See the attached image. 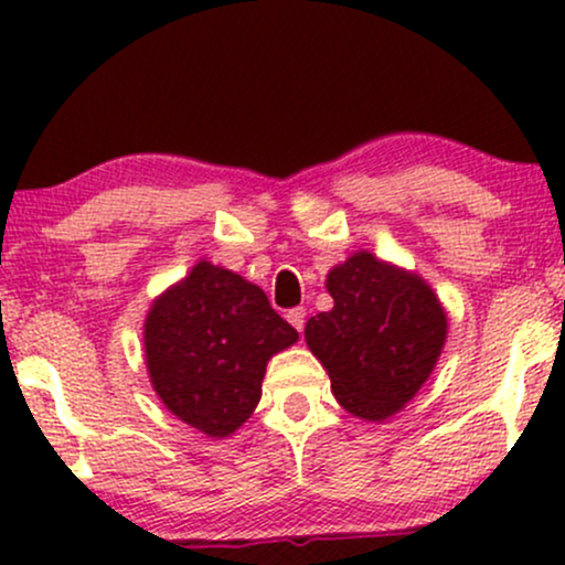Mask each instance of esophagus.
Masks as SVG:
<instances>
[{
    "instance_id": "esophagus-1",
    "label": "esophagus",
    "mask_w": 565,
    "mask_h": 565,
    "mask_svg": "<svg viewBox=\"0 0 565 565\" xmlns=\"http://www.w3.org/2000/svg\"><path fill=\"white\" fill-rule=\"evenodd\" d=\"M287 321L297 329V332H302V329H305V310L302 308H291L287 313Z\"/></svg>"
}]
</instances>
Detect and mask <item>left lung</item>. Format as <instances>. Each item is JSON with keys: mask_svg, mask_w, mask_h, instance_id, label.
Segmentation results:
<instances>
[{"mask_svg": "<svg viewBox=\"0 0 565 565\" xmlns=\"http://www.w3.org/2000/svg\"><path fill=\"white\" fill-rule=\"evenodd\" d=\"M334 308L305 323V342L345 412L380 423L425 385L446 342V313L417 274L355 252L327 276Z\"/></svg>", "mask_w": 565, "mask_h": 565, "instance_id": "left-lung-1", "label": "left lung"}]
</instances>
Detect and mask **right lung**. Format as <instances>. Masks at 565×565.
<instances>
[{
    "mask_svg": "<svg viewBox=\"0 0 565 565\" xmlns=\"http://www.w3.org/2000/svg\"><path fill=\"white\" fill-rule=\"evenodd\" d=\"M297 332L260 287L206 260L157 297L146 319V364L178 419L210 438L236 433L255 412L270 355Z\"/></svg>",
    "mask_w": 565,
    "mask_h": 565,
    "instance_id": "add662e5",
    "label": "right lung"
}]
</instances>
